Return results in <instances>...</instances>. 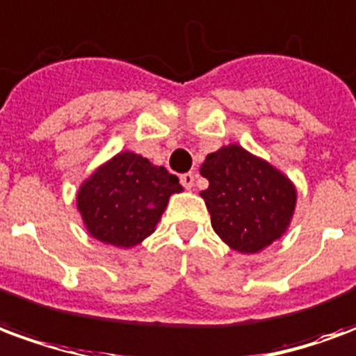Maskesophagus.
I'll list each match as a JSON object with an SVG mask.
<instances>
[{
  "mask_svg": "<svg viewBox=\"0 0 356 356\" xmlns=\"http://www.w3.org/2000/svg\"><path fill=\"white\" fill-rule=\"evenodd\" d=\"M179 179H181V185L185 186V188H193L194 181H196V175L188 171V173H183Z\"/></svg>",
  "mask_w": 356,
  "mask_h": 356,
  "instance_id": "34e87169",
  "label": "esophagus"
}]
</instances>
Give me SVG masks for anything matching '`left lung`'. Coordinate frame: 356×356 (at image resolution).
Segmentation results:
<instances>
[{"label": "left lung", "mask_w": 356, "mask_h": 356, "mask_svg": "<svg viewBox=\"0 0 356 356\" xmlns=\"http://www.w3.org/2000/svg\"><path fill=\"white\" fill-rule=\"evenodd\" d=\"M200 173L209 181L200 196L211 227L231 250L257 254L288 231L298 191L267 160L227 145L206 156Z\"/></svg>", "instance_id": "8db88e82"}]
</instances>
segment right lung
<instances>
[{
  "label": "right lung",
  "mask_w": 356,
  "mask_h": 356,
  "mask_svg": "<svg viewBox=\"0 0 356 356\" xmlns=\"http://www.w3.org/2000/svg\"><path fill=\"white\" fill-rule=\"evenodd\" d=\"M179 179L163 165L125 150L99 165L80 185L76 206L93 238L133 248L156 231Z\"/></svg>",
  "instance_id": "add662e5"
}]
</instances>
